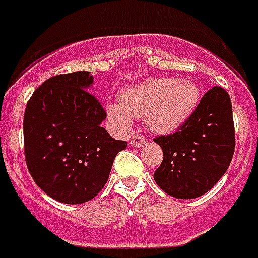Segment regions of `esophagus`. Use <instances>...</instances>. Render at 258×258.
<instances>
[{
	"instance_id": "esophagus-1",
	"label": "esophagus",
	"mask_w": 258,
	"mask_h": 258,
	"mask_svg": "<svg viewBox=\"0 0 258 258\" xmlns=\"http://www.w3.org/2000/svg\"><path fill=\"white\" fill-rule=\"evenodd\" d=\"M129 142H131V146H133V148H141L142 145L146 144V139L141 135H133Z\"/></svg>"
}]
</instances>
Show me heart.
I'll list each match as a JSON object with an SVG mask.
<instances>
[{
	"instance_id": "heart-1",
	"label": "heart",
	"mask_w": 258,
	"mask_h": 258,
	"mask_svg": "<svg viewBox=\"0 0 258 258\" xmlns=\"http://www.w3.org/2000/svg\"><path fill=\"white\" fill-rule=\"evenodd\" d=\"M199 101V86L190 80L154 77L125 88L119 104L108 105V114L122 129L132 126L133 117H145L150 131L169 135L190 118Z\"/></svg>"
}]
</instances>
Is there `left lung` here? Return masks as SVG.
<instances>
[{
	"label": "left lung",
	"mask_w": 258,
	"mask_h": 258,
	"mask_svg": "<svg viewBox=\"0 0 258 258\" xmlns=\"http://www.w3.org/2000/svg\"><path fill=\"white\" fill-rule=\"evenodd\" d=\"M164 152L154 181L166 195L190 200L205 195L229 168L234 125L229 94L214 86L180 131L154 140Z\"/></svg>",
	"instance_id": "1"
}]
</instances>
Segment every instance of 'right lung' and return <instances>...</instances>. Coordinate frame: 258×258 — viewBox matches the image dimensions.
<instances>
[{"label":"right lung","instance_id":"obj_1","mask_svg":"<svg viewBox=\"0 0 258 258\" xmlns=\"http://www.w3.org/2000/svg\"><path fill=\"white\" fill-rule=\"evenodd\" d=\"M93 84L90 72L54 76L34 90L26 105V165L34 182L59 203L94 199L127 145L101 126L106 113L88 92Z\"/></svg>","mask_w":258,"mask_h":258}]
</instances>
